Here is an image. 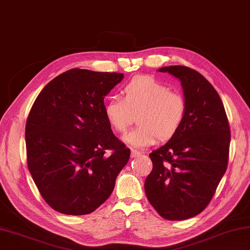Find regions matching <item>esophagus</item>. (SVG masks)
<instances>
[{
  "mask_svg": "<svg viewBox=\"0 0 250 250\" xmlns=\"http://www.w3.org/2000/svg\"><path fill=\"white\" fill-rule=\"evenodd\" d=\"M141 156H142L141 151H137V150L130 151V157H132V158H137V157H141Z\"/></svg>",
  "mask_w": 250,
  "mask_h": 250,
  "instance_id": "1",
  "label": "esophagus"
}]
</instances>
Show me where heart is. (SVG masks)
<instances>
[{
  "instance_id": "b5f03b06",
  "label": "heart",
  "mask_w": 250,
  "mask_h": 250,
  "mask_svg": "<svg viewBox=\"0 0 250 250\" xmlns=\"http://www.w3.org/2000/svg\"><path fill=\"white\" fill-rule=\"evenodd\" d=\"M124 99L112 96L104 105L107 123L116 133H125L138 114L136 128L124 136L133 148H146L173 137L185 122L187 102L178 92L149 76L134 78L123 87Z\"/></svg>"
}]
</instances>
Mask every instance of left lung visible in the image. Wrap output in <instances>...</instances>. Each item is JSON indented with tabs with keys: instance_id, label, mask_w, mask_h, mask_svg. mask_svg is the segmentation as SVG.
<instances>
[{
	"instance_id": "1",
	"label": "left lung",
	"mask_w": 250,
	"mask_h": 250,
	"mask_svg": "<svg viewBox=\"0 0 250 250\" xmlns=\"http://www.w3.org/2000/svg\"><path fill=\"white\" fill-rule=\"evenodd\" d=\"M158 71L180 80L187 115L178 133L149 155L145 192L160 216L181 221L198 215L212 200L229 163L230 130L220 95L202 74L185 65Z\"/></svg>"
}]
</instances>
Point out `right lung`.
<instances>
[{
	"label": "right lung",
	"instance_id": "right-lung-1",
	"mask_svg": "<svg viewBox=\"0 0 250 250\" xmlns=\"http://www.w3.org/2000/svg\"><path fill=\"white\" fill-rule=\"evenodd\" d=\"M123 78L117 72L71 69L35 100L25 128L27 165L55 211L67 215L95 211L127 164L130 150L114 136L104 114V98Z\"/></svg>",
	"mask_w": 250,
	"mask_h": 250
}]
</instances>
